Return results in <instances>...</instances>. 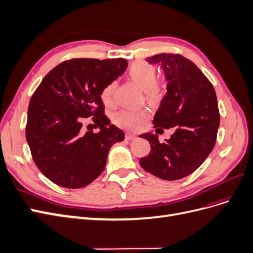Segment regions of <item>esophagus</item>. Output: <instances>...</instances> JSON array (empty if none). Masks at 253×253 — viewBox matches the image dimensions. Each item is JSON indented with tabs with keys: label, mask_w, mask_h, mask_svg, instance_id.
Wrapping results in <instances>:
<instances>
[{
	"label": "esophagus",
	"mask_w": 253,
	"mask_h": 253,
	"mask_svg": "<svg viewBox=\"0 0 253 253\" xmlns=\"http://www.w3.org/2000/svg\"><path fill=\"white\" fill-rule=\"evenodd\" d=\"M137 138V136L134 135V134H131V133H126V139L127 140H134Z\"/></svg>",
	"instance_id": "esophagus-1"
}]
</instances>
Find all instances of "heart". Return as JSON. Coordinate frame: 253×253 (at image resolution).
<instances>
[{"label":"heart","instance_id":"1","mask_svg":"<svg viewBox=\"0 0 253 253\" xmlns=\"http://www.w3.org/2000/svg\"><path fill=\"white\" fill-rule=\"evenodd\" d=\"M128 78L143 89L145 99L151 104H158L164 99L168 79L165 75L157 77L156 67L145 61H136L132 63L127 71ZM115 90L116 82H110L102 88L100 97L106 106H112L115 103ZM150 117L147 110H122L114 116V121L118 126L122 128L135 129L140 128L145 125Z\"/></svg>","mask_w":253,"mask_h":253}]
</instances>
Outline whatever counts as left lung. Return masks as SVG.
<instances>
[{"instance_id":"left-lung-1","label":"left lung","mask_w":253,"mask_h":253,"mask_svg":"<svg viewBox=\"0 0 253 253\" xmlns=\"http://www.w3.org/2000/svg\"><path fill=\"white\" fill-rule=\"evenodd\" d=\"M148 61L162 64L168 79L153 125L175 127V133L165 142H159L157 134L141 135L151 152L140 158V166L162 179H180L193 173L215 144L220 120L216 94L200 68L178 53H159Z\"/></svg>"}]
</instances>
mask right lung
Masks as SVG:
<instances>
[{"mask_svg":"<svg viewBox=\"0 0 253 253\" xmlns=\"http://www.w3.org/2000/svg\"><path fill=\"white\" fill-rule=\"evenodd\" d=\"M127 61L76 58L63 61L45 76L30 99L26 140L34 163L56 185L79 189L102 173L114 143L125 139L110 126L100 93L126 71ZM91 117L101 132H84Z\"/></svg>","mask_w":253,"mask_h":253,"instance_id":"right-lung-1","label":"right lung"}]
</instances>
